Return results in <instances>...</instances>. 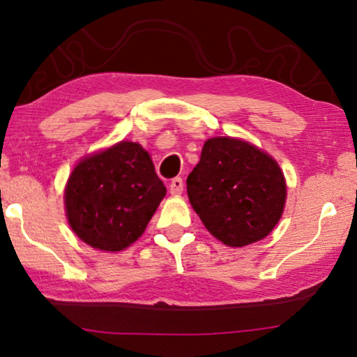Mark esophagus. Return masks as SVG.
Wrapping results in <instances>:
<instances>
[{
	"instance_id": "34e87169",
	"label": "esophagus",
	"mask_w": 357,
	"mask_h": 357,
	"mask_svg": "<svg viewBox=\"0 0 357 357\" xmlns=\"http://www.w3.org/2000/svg\"><path fill=\"white\" fill-rule=\"evenodd\" d=\"M169 190H170V193H172V195H180L183 192V180L180 177L172 178V180H170V183H169Z\"/></svg>"
}]
</instances>
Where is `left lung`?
Masks as SVG:
<instances>
[{"instance_id": "obj_1", "label": "left lung", "mask_w": 357, "mask_h": 357, "mask_svg": "<svg viewBox=\"0 0 357 357\" xmlns=\"http://www.w3.org/2000/svg\"><path fill=\"white\" fill-rule=\"evenodd\" d=\"M188 198L214 237L231 247L261 241L280 221L286 182L275 159L241 139L211 138L187 178Z\"/></svg>"}]
</instances>
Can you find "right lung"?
Instances as JSON below:
<instances>
[{"instance_id": "add662e5", "label": "right lung", "mask_w": 357, "mask_h": 357, "mask_svg": "<svg viewBox=\"0 0 357 357\" xmlns=\"http://www.w3.org/2000/svg\"><path fill=\"white\" fill-rule=\"evenodd\" d=\"M164 197L149 154L121 141L76 165L65 190L66 216L81 241L119 252L144 232Z\"/></svg>"}]
</instances>
